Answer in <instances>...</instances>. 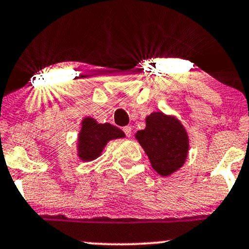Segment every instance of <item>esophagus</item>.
Here are the masks:
<instances>
[{"instance_id":"34e87169","label":"esophagus","mask_w":249,"mask_h":249,"mask_svg":"<svg viewBox=\"0 0 249 249\" xmlns=\"http://www.w3.org/2000/svg\"><path fill=\"white\" fill-rule=\"evenodd\" d=\"M123 131H124V133H125V136H126V137H131V135H132V129H131L130 125L123 127Z\"/></svg>"}]
</instances>
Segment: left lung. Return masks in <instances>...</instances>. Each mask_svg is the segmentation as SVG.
<instances>
[{
	"label": "left lung",
	"mask_w": 249,
	"mask_h": 249,
	"mask_svg": "<svg viewBox=\"0 0 249 249\" xmlns=\"http://www.w3.org/2000/svg\"><path fill=\"white\" fill-rule=\"evenodd\" d=\"M146 152L152 168L162 176H169L184 163L189 149L188 135L181 123L162 112L146 118V127L136 133Z\"/></svg>",
	"instance_id": "8db88e82"
}]
</instances>
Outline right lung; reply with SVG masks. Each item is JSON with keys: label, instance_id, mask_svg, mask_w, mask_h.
I'll return each instance as SVG.
<instances>
[{"label": "right lung", "instance_id": "obj_1", "mask_svg": "<svg viewBox=\"0 0 249 249\" xmlns=\"http://www.w3.org/2000/svg\"><path fill=\"white\" fill-rule=\"evenodd\" d=\"M124 137V132L111 124H98L94 119L83 120L79 135V157L83 160H92L102 154L108 141Z\"/></svg>", "mask_w": 249, "mask_h": 249}]
</instances>
